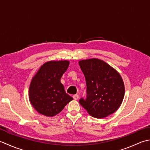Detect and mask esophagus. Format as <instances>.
I'll use <instances>...</instances> for the list:
<instances>
[{"label":"esophagus","instance_id":"esophagus-1","mask_svg":"<svg viewBox=\"0 0 150 150\" xmlns=\"http://www.w3.org/2000/svg\"><path fill=\"white\" fill-rule=\"evenodd\" d=\"M78 94H74V95H73V98H74L75 100H78Z\"/></svg>","mask_w":150,"mask_h":150}]
</instances>
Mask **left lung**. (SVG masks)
Listing matches in <instances>:
<instances>
[{
    "instance_id": "8db88e82",
    "label": "left lung",
    "mask_w": 150,
    "mask_h": 150,
    "mask_svg": "<svg viewBox=\"0 0 150 150\" xmlns=\"http://www.w3.org/2000/svg\"><path fill=\"white\" fill-rule=\"evenodd\" d=\"M87 84V98L79 102L91 116L102 118L117 111L125 94L124 81L117 71L103 61L93 58L78 62Z\"/></svg>"
}]
</instances>
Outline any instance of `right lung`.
Returning a JSON list of instances; mask_svg holds the SVG:
<instances>
[{"instance_id":"right-lung-1","label":"right lung","mask_w":150,"mask_h":150,"mask_svg":"<svg viewBox=\"0 0 150 150\" xmlns=\"http://www.w3.org/2000/svg\"><path fill=\"white\" fill-rule=\"evenodd\" d=\"M69 62L49 61L41 65L32 78L29 87V100L39 114L54 117L73 100L65 93L61 78Z\"/></svg>"}]
</instances>
